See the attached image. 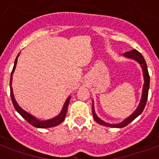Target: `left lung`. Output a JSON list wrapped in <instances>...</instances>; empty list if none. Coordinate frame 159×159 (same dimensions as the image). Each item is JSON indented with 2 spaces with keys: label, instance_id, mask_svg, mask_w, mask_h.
<instances>
[{
  "label": "left lung",
  "instance_id": "obj_1",
  "mask_svg": "<svg viewBox=\"0 0 159 159\" xmlns=\"http://www.w3.org/2000/svg\"><path fill=\"white\" fill-rule=\"evenodd\" d=\"M124 57H128V58H132V59L135 60L136 62H138L140 64L141 67H142V71H143V91H142V97H141V100L139 104L138 107L135 111H134L133 113L131 114L130 116H129L128 118L125 119L122 122L119 124H109L105 122L104 120H102L97 116V114L95 112V107H94V102H92V114H93V118H94L95 121L97 122L100 125H102L107 126V127H111V128H123L125 126L128 125L129 124L132 122L135 118H137L142 112H143V109L146 106V102H147V99H148V89H149V82H150V78H149V75H148V67H147V64L144 58H143V55L141 54L139 52H138L135 49H133L132 51L129 52H126L123 54Z\"/></svg>",
  "mask_w": 159,
  "mask_h": 159
}]
</instances>
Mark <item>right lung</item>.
I'll list each match as a JSON object with an SVG mask.
<instances>
[{"label":"right lung","instance_id":"obj_1","mask_svg":"<svg viewBox=\"0 0 159 159\" xmlns=\"http://www.w3.org/2000/svg\"><path fill=\"white\" fill-rule=\"evenodd\" d=\"M20 53L17 55L16 60H15V63H14V67L12 72H11V81H10V87H11V101H12V103H13V106L16 109V111L18 112L20 115L22 117H23L25 120L29 124H30L31 125L34 126L36 128H50V127H54V126L58 125L59 124H61L62 121L64 120L65 117H66V114H67V107H68V104H69V101L71 99V96L67 97L66 102H65L64 105H63V107H62V111L60 112L57 116H55L53 118L49 119V120H39L36 117H34V116H32L31 114L26 112L25 110L21 108L20 106H19L18 103L16 102V99H15V97H14L13 94V89H12V87H11V84H12V76H13V73L15 72V68L16 67V63H17V59H18V57Z\"/></svg>","mask_w":159,"mask_h":159}]
</instances>
